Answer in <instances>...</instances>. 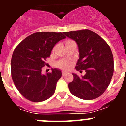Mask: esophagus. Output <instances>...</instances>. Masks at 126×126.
I'll return each mask as SVG.
<instances>
[{"label":"esophagus","instance_id":"obj_1","mask_svg":"<svg viewBox=\"0 0 126 126\" xmlns=\"http://www.w3.org/2000/svg\"><path fill=\"white\" fill-rule=\"evenodd\" d=\"M65 74H66V72H64V71H62V75L64 76H65Z\"/></svg>","mask_w":126,"mask_h":126}]
</instances>
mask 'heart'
<instances>
[{
	"instance_id": "obj_1",
	"label": "heart",
	"mask_w": 126,
	"mask_h": 126,
	"mask_svg": "<svg viewBox=\"0 0 126 126\" xmlns=\"http://www.w3.org/2000/svg\"><path fill=\"white\" fill-rule=\"evenodd\" d=\"M70 42H72V40H67L66 42V43ZM72 65H73V62L70 61H67V60H61L57 62V66L59 68L63 70L69 69L72 67Z\"/></svg>"
}]
</instances>
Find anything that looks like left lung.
I'll list each match as a JSON object with an SVG mask.
<instances>
[{
	"instance_id": "8db88e82",
	"label": "left lung",
	"mask_w": 126,
	"mask_h": 126,
	"mask_svg": "<svg viewBox=\"0 0 126 126\" xmlns=\"http://www.w3.org/2000/svg\"><path fill=\"white\" fill-rule=\"evenodd\" d=\"M64 34L78 46L79 58L76 69L86 72L82 77L73 73L74 79L68 84L70 92L83 100L99 97L107 88L113 76L114 64L110 48L98 34L88 29Z\"/></svg>"
}]
</instances>
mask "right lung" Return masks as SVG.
<instances>
[{
	"label": "right lung",
	"instance_id": "obj_1",
	"mask_svg": "<svg viewBox=\"0 0 126 126\" xmlns=\"http://www.w3.org/2000/svg\"><path fill=\"white\" fill-rule=\"evenodd\" d=\"M64 38L62 33L37 32L27 36L14 49L11 62L12 78L19 93L28 100H46L55 92L61 71L52 69L51 73L42 74V68L53 47Z\"/></svg>",
	"mask_w": 126,
	"mask_h": 126
}]
</instances>
